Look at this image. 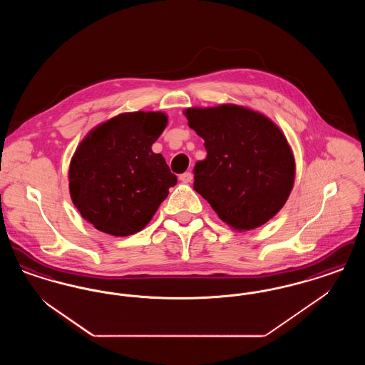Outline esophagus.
I'll use <instances>...</instances> for the list:
<instances>
[{
	"label": "esophagus",
	"instance_id": "obj_1",
	"mask_svg": "<svg viewBox=\"0 0 365 365\" xmlns=\"http://www.w3.org/2000/svg\"><path fill=\"white\" fill-rule=\"evenodd\" d=\"M179 179L183 182V183H190L192 180V174L191 173H185V174L180 175Z\"/></svg>",
	"mask_w": 365,
	"mask_h": 365
}]
</instances>
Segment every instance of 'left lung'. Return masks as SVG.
<instances>
[{
  "instance_id": "1",
  "label": "left lung",
  "mask_w": 365,
  "mask_h": 365,
  "mask_svg": "<svg viewBox=\"0 0 365 365\" xmlns=\"http://www.w3.org/2000/svg\"><path fill=\"white\" fill-rule=\"evenodd\" d=\"M185 115L208 153L194 167V190L235 230L272 219L287 201L295 174L294 157L278 127L238 105L190 108Z\"/></svg>"
}]
</instances>
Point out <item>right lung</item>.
Here are the masks:
<instances>
[{
    "label": "right lung",
    "mask_w": 365,
    "mask_h": 365,
    "mask_svg": "<svg viewBox=\"0 0 365 365\" xmlns=\"http://www.w3.org/2000/svg\"><path fill=\"white\" fill-rule=\"evenodd\" d=\"M167 125L160 112L123 113L96 127L71 160L75 207L97 230L127 237L146 226L178 179L152 145Z\"/></svg>",
    "instance_id": "add662e5"
}]
</instances>
